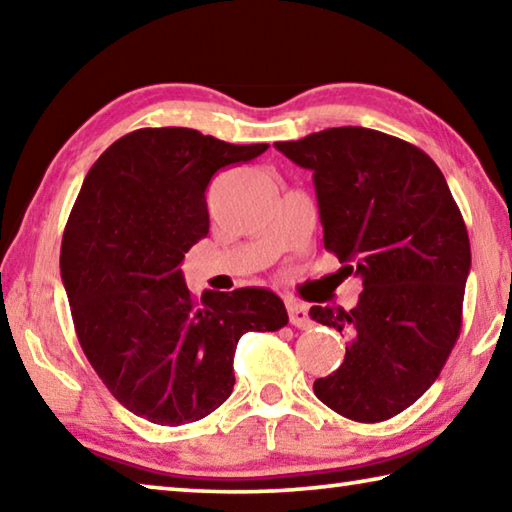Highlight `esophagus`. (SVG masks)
Here are the masks:
<instances>
[{
	"label": "esophagus",
	"mask_w": 512,
	"mask_h": 512,
	"mask_svg": "<svg viewBox=\"0 0 512 512\" xmlns=\"http://www.w3.org/2000/svg\"><path fill=\"white\" fill-rule=\"evenodd\" d=\"M287 309H289L291 325H296V327H300V329H307V327L311 325L309 311H307L305 305H300V302H293V300H291L289 305H287Z\"/></svg>",
	"instance_id": "34e87169"
}]
</instances>
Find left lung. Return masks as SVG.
<instances>
[{
    "mask_svg": "<svg viewBox=\"0 0 512 512\" xmlns=\"http://www.w3.org/2000/svg\"><path fill=\"white\" fill-rule=\"evenodd\" d=\"M275 149L314 171L325 248L363 284L350 311L309 309L350 339L314 393L343 418H393L438 379L461 334L472 264L461 210L436 162L400 137L341 126Z\"/></svg>",
    "mask_w": 512,
    "mask_h": 512,
    "instance_id": "left-lung-1",
    "label": "left lung"
}]
</instances>
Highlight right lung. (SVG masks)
I'll list each match as a JSON object with an SVG mask.
<instances>
[{"label":"right lung","mask_w":512,"mask_h":512,"mask_svg":"<svg viewBox=\"0 0 512 512\" xmlns=\"http://www.w3.org/2000/svg\"><path fill=\"white\" fill-rule=\"evenodd\" d=\"M268 144H228L194 128H140L92 164L69 214L60 277L85 357L112 397L162 427L196 422L228 400L246 332L289 323L268 289L189 293L185 253L210 232L216 171Z\"/></svg>","instance_id":"1"}]
</instances>
